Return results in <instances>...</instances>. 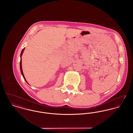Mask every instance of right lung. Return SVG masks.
Segmentation results:
<instances>
[{"instance_id": "add662e5", "label": "right lung", "mask_w": 133, "mask_h": 133, "mask_svg": "<svg viewBox=\"0 0 133 133\" xmlns=\"http://www.w3.org/2000/svg\"><path fill=\"white\" fill-rule=\"evenodd\" d=\"M24 49H25V48L23 49V50H22V51H21V54H20V57H21V59H20V68L21 73V74H22V76L23 77V78H24V80H25L26 82L27 83V81H26V80L25 78V77H24V74H23V71H22V60H21V56H22V54H23V51H24Z\"/></svg>"}]
</instances>
